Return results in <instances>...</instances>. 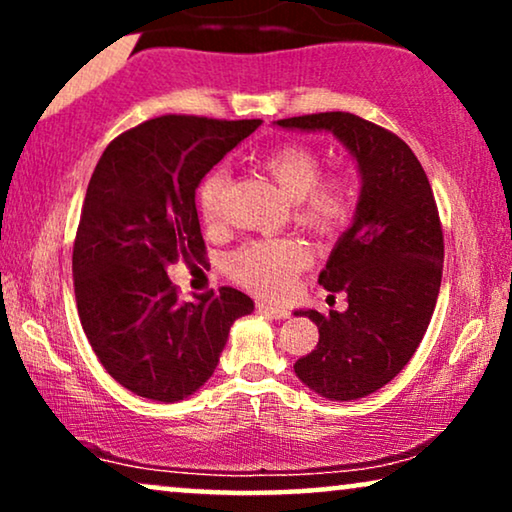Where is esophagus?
Returning a JSON list of instances; mask_svg holds the SVG:
<instances>
[{
  "mask_svg": "<svg viewBox=\"0 0 512 512\" xmlns=\"http://www.w3.org/2000/svg\"><path fill=\"white\" fill-rule=\"evenodd\" d=\"M258 312L268 314L272 319H289V310H284V307H277V305H270V303H258Z\"/></svg>",
  "mask_w": 512,
  "mask_h": 512,
  "instance_id": "obj_1",
  "label": "esophagus"
}]
</instances>
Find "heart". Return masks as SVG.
Returning a JSON list of instances; mask_svg holds the SVG:
<instances>
[{
    "label": "heart",
    "instance_id": "obj_1",
    "mask_svg": "<svg viewBox=\"0 0 512 512\" xmlns=\"http://www.w3.org/2000/svg\"><path fill=\"white\" fill-rule=\"evenodd\" d=\"M261 170L296 202V221L314 235H335L347 226L354 212V188L345 174L319 177V156L305 144H282L263 153ZM228 172L214 167L198 188L200 216L207 226L221 221L223 193ZM310 263L303 242L291 237H272L242 244L228 258V272L237 282L263 296H284L291 291L293 277Z\"/></svg>",
    "mask_w": 512,
    "mask_h": 512
}]
</instances>
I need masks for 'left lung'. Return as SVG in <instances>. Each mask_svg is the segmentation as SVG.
<instances>
[{"label": "left lung", "mask_w": 512, "mask_h": 512, "mask_svg": "<svg viewBox=\"0 0 512 512\" xmlns=\"http://www.w3.org/2000/svg\"><path fill=\"white\" fill-rule=\"evenodd\" d=\"M275 125L333 132L356 160V214L319 272L331 293H347V310H300L319 342L296 361L305 387L328 401H356L405 368L417 352L443 277V228L424 167L394 132L347 111L284 118Z\"/></svg>", "instance_id": "1"}]
</instances>
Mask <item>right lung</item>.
I'll return each instance as SVG.
<instances>
[{
  "mask_svg": "<svg viewBox=\"0 0 512 512\" xmlns=\"http://www.w3.org/2000/svg\"><path fill=\"white\" fill-rule=\"evenodd\" d=\"M261 121L160 116L104 149L76 230L72 270L81 326L97 359L132 394L184 401L212 377L247 293L221 286L177 300L167 265L202 261L195 188Z\"/></svg>",
  "mask_w": 512,
  "mask_h": 512,
  "instance_id": "add662e5",
  "label": "right lung"
}]
</instances>
